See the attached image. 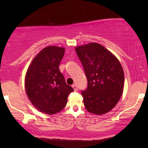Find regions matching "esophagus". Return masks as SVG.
Masks as SVG:
<instances>
[{
  "mask_svg": "<svg viewBox=\"0 0 148 148\" xmlns=\"http://www.w3.org/2000/svg\"><path fill=\"white\" fill-rule=\"evenodd\" d=\"M72 87H73V90H74L75 92H77V86H76L75 84L73 85Z\"/></svg>",
  "mask_w": 148,
  "mask_h": 148,
  "instance_id": "1",
  "label": "esophagus"
}]
</instances>
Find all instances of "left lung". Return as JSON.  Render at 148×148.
Segmentation results:
<instances>
[{"mask_svg":"<svg viewBox=\"0 0 148 148\" xmlns=\"http://www.w3.org/2000/svg\"><path fill=\"white\" fill-rule=\"evenodd\" d=\"M88 79L82 92L89 112L102 115L116 106L123 94L124 71L116 56L102 45L92 42L75 47Z\"/></svg>","mask_w":148,"mask_h":148,"instance_id":"1","label":"left lung"}]
</instances>
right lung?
Masks as SVG:
<instances>
[{
    "instance_id": "right-lung-1",
    "label": "right lung",
    "mask_w": 148,
    "mask_h": 148,
    "mask_svg": "<svg viewBox=\"0 0 148 148\" xmlns=\"http://www.w3.org/2000/svg\"><path fill=\"white\" fill-rule=\"evenodd\" d=\"M65 48H44L30 63L25 77V89L32 105L44 114H54L66 106L69 94L73 91L66 84L58 66Z\"/></svg>"
}]
</instances>
